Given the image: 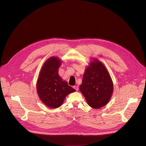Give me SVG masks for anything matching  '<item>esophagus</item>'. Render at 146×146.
I'll use <instances>...</instances> for the list:
<instances>
[{"mask_svg":"<svg viewBox=\"0 0 146 146\" xmlns=\"http://www.w3.org/2000/svg\"><path fill=\"white\" fill-rule=\"evenodd\" d=\"M73 88H74L76 91H78V86H74Z\"/></svg>","mask_w":146,"mask_h":146,"instance_id":"34e87169","label":"esophagus"}]
</instances>
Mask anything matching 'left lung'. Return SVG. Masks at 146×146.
Instances as JSON below:
<instances>
[{"label":"left lung","instance_id":"1","mask_svg":"<svg viewBox=\"0 0 146 146\" xmlns=\"http://www.w3.org/2000/svg\"><path fill=\"white\" fill-rule=\"evenodd\" d=\"M80 90L88 105L99 109L110 100L113 92V83L105 66L97 59H93L83 75Z\"/></svg>","mask_w":146,"mask_h":146}]
</instances>
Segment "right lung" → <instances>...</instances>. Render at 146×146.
I'll use <instances>...</instances> for the list:
<instances>
[{"instance_id":"1","label":"right lung","mask_w":146,"mask_h":146,"mask_svg":"<svg viewBox=\"0 0 146 146\" xmlns=\"http://www.w3.org/2000/svg\"><path fill=\"white\" fill-rule=\"evenodd\" d=\"M60 64L58 58H48L41 69L36 84L39 98L45 105L52 109L60 107L66 96L76 91L59 76Z\"/></svg>"}]
</instances>
